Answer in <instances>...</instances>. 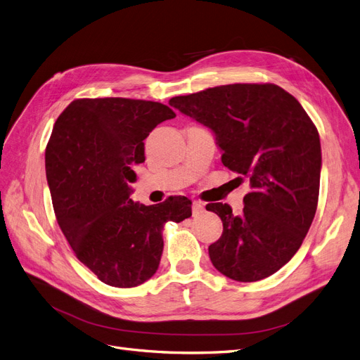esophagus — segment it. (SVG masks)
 Here are the masks:
<instances>
[{"mask_svg": "<svg viewBox=\"0 0 360 360\" xmlns=\"http://www.w3.org/2000/svg\"><path fill=\"white\" fill-rule=\"evenodd\" d=\"M191 210H193V217L202 215V214H205V205L202 202H193Z\"/></svg>", "mask_w": 360, "mask_h": 360, "instance_id": "1", "label": "esophagus"}]
</instances>
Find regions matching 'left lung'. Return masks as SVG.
<instances>
[{
  "mask_svg": "<svg viewBox=\"0 0 360 360\" xmlns=\"http://www.w3.org/2000/svg\"><path fill=\"white\" fill-rule=\"evenodd\" d=\"M215 133L222 165L249 178L245 207L209 203L224 230L209 246L214 267L237 282L274 274L297 254L313 222L321 139L301 103L271 83L210 87L169 101Z\"/></svg>",
  "mask_w": 360,
  "mask_h": 360,
  "instance_id": "8db88e82",
  "label": "left lung"
}]
</instances>
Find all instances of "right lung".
Wrapping results in <instances>:
<instances>
[{
	"label": "right lung",
	"mask_w": 360,
	"mask_h": 360,
	"mask_svg": "<svg viewBox=\"0 0 360 360\" xmlns=\"http://www.w3.org/2000/svg\"><path fill=\"white\" fill-rule=\"evenodd\" d=\"M167 105L126 98L75 99L58 117L46 148V175L59 227L75 257L101 282L135 288L154 276L167 221L191 217L184 195L131 202V166L145 162L143 139Z\"/></svg>",
	"instance_id": "add662e5"
}]
</instances>
